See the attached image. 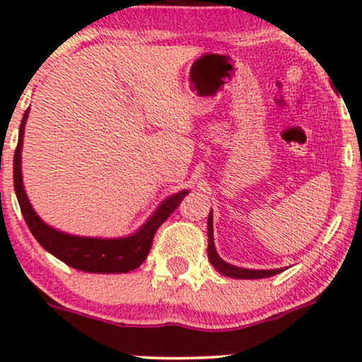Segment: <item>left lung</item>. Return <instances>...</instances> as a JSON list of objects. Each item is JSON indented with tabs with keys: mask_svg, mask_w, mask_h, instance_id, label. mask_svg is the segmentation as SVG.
<instances>
[{
	"mask_svg": "<svg viewBox=\"0 0 362 362\" xmlns=\"http://www.w3.org/2000/svg\"><path fill=\"white\" fill-rule=\"evenodd\" d=\"M207 236H209V245H207V255H209V262L218 269L219 272L233 279H262V277H271L276 274L282 272V269H272V271H252V269H242L236 265L226 264L223 259H219L218 252L214 248L213 240V213L207 218Z\"/></svg>",
	"mask_w": 362,
	"mask_h": 362,
	"instance_id": "obj_1",
	"label": "left lung"
}]
</instances>
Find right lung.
<instances>
[{"label":"right lung","instance_id":"1","mask_svg":"<svg viewBox=\"0 0 362 362\" xmlns=\"http://www.w3.org/2000/svg\"><path fill=\"white\" fill-rule=\"evenodd\" d=\"M27 114L28 110L25 112L22 124H20L18 144H16L13 156V185L28 230L35 236L37 242L42 245V248L51 252L54 257H57L64 264H68L69 267L78 269V271L97 274H119L134 271L136 267H139L146 260L158 228L163 224V221H167L168 216L184 201L189 190H182V192L168 197L163 204L158 207L156 213L148 219V223L141 228L138 233L127 236V238H83V236L61 233V231L47 226L35 214L23 190L22 170H20L22 168L20 167L22 155L20 153H22L23 127L25 120H27Z\"/></svg>","mask_w":362,"mask_h":362}]
</instances>
